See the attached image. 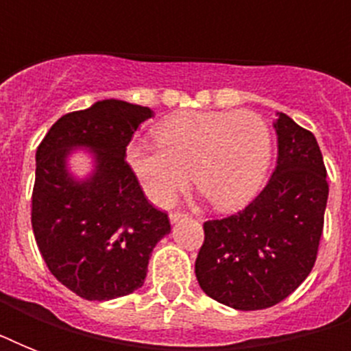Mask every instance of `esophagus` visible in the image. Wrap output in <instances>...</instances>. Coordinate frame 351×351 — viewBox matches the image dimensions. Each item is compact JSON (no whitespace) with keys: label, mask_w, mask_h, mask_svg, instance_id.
Instances as JSON below:
<instances>
[{"label":"esophagus","mask_w":351,"mask_h":351,"mask_svg":"<svg viewBox=\"0 0 351 351\" xmlns=\"http://www.w3.org/2000/svg\"><path fill=\"white\" fill-rule=\"evenodd\" d=\"M187 215L186 213H180V211H173V213H169V220L175 224V222H178V220L186 219Z\"/></svg>","instance_id":"1"}]
</instances>
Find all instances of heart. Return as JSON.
I'll return each mask as SVG.
<instances>
[{
  "label": "heart",
  "instance_id": "1",
  "mask_svg": "<svg viewBox=\"0 0 351 351\" xmlns=\"http://www.w3.org/2000/svg\"><path fill=\"white\" fill-rule=\"evenodd\" d=\"M156 142H132L127 160L149 200L169 206L187 186H195L215 208L245 202L266 176L271 136L253 111H187L162 121Z\"/></svg>",
  "mask_w": 351,
  "mask_h": 351
}]
</instances>
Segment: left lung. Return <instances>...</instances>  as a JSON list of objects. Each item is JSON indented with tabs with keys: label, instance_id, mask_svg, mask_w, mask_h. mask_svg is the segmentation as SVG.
<instances>
[{
	"label": "left lung",
	"instance_id": "left-lung-1",
	"mask_svg": "<svg viewBox=\"0 0 351 351\" xmlns=\"http://www.w3.org/2000/svg\"><path fill=\"white\" fill-rule=\"evenodd\" d=\"M277 167L239 213L204 222L195 262L200 288L220 304L253 311L291 295L313 269L328 180L315 136L280 112Z\"/></svg>",
	"mask_w": 351,
	"mask_h": 351
}]
</instances>
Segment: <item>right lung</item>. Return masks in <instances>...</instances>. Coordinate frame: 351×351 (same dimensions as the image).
<instances>
[{
    "label": "right lung",
    "instance_id": "1",
    "mask_svg": "<svg viewBox=\"0 0 351 351\" xmlns=\"http://www.w3.org/2000/svg\"><path fill=\"white\" fill-rule=\"evenodd\" d=\"M149 107L101 100L63 114L36 151L30 222L49 271L85 300H109L142 288L149 256L171 231L149 204L125 149ZM90 147L97 169L76 182L64 167L70 149Z\"/></svg>",
    "mask_w": 351,
    "mask_h": 351
}]
</instances>
